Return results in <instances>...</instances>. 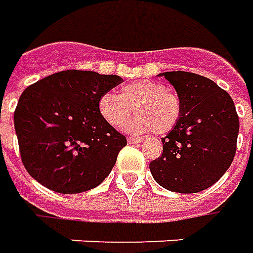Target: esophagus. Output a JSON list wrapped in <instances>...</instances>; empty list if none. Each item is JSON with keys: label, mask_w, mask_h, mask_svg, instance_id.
Segmentation results:
<instances>
[{"label": "esophagus", "mask_w": 253, "mask_h": 253, "mask_svg": "<svg viewBox=\"0 0 253 253\" xmlns=\"http://www.w3.org/2000/svg\"><path fill=\"white\" fill-rule=\"evenodd\" d=\"M127 142H128V144H139V142H142V138H134V137H128V138H127Z\"/></svg>", "instance_id": "obj_1"}]
</instances>
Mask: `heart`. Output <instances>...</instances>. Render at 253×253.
Segmentation results:
<instances>
[{"mask_svg":"<svg viewBox=\"0 0 253 253\" xmlns=\"http://www.w3.org/2000/svg\"><path fill=\"white\" fill-rule=\"evenodd\" d=\"M101 116L112 127H121L132 109L138 114L128 128L135 132L171 131L182 114L181 97L162 82L142 79L123 86L121 96L102 94L98 101Z\"/></svg>","mask_w":253,"mask_h":253,"instance_id":"obj_1","label":"heart"}]
</instances>
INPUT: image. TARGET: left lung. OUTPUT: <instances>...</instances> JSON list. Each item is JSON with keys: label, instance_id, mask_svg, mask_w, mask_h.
<instances>
[{"label": "left lung", "instance_id": "1", "mask_svg": "<svg viewBox=\"0 0 253 253\" xmlns=\"http://www.w3.org/2000/svg\"><path fill=\"white\" fill-rule=\"evenodd\" d=\"M181 97L176 126L162 138L163 153L149 164L155 181L176 193L212 186L230 167L237 149L240 121L229 93L193 72L160 74Z\"/></svg>", "mask_w": 253, "mask_h": 253}]
</instances>
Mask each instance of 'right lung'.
Returning a JSON list of instances; mask_svg holds the SVG:
<instances>
[{"label":"right lung","instance_id":"1","mask_svg":"<svg viewBox=\"0 0 253 253\" xmlns=\"http://www.w3.org/2000/svg\"><path fill=\"white\" fill-rule=\"evenodd\" d=\"M118 75L56 72L30 84L15 109V130L28 174L64 194L96 188L109 175L126 137L104 119L102 94L122 84Z\"/></svg>","mask_w":253,"mask_h":253}]
</instances>
